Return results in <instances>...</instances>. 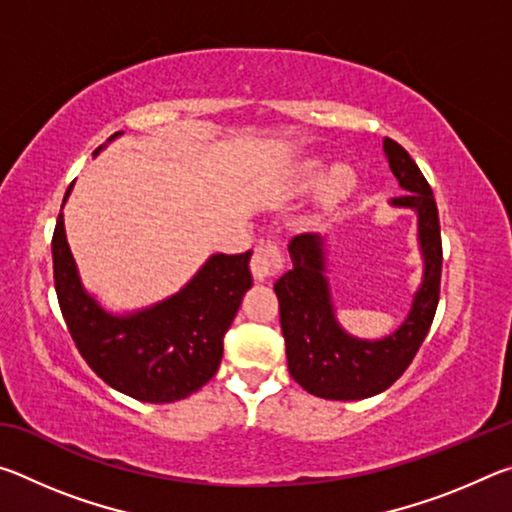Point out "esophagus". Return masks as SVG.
Segmentation results:
<instances>
[{
	"instance_id": "esophagus-1",
	"label": "esophagus",
	"mask_w": 512,
	"mask_h": 512,
	"mask_svg": "<svg viewBox=\"0 0 512 512\" xmlns=\"http://www.w3.org/2000/svg\"><path fill=\"white\" fill-rule=\"evenodd\" d=\"M284 259L280 248L275 244H259L255 248V255L250 259V271L257 282H266L282 271Z\"/></svg>"
}]
</instances>
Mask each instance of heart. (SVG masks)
<instances>
[{
    "instance_id": "b5f03b06",
    "label": "heart",
    "mask_w": 512,
    "mask_h": 512,
    "mask_svg": "<svg viewBox=\"0 0 512 512\" xmlns=\"http://www.w3.org/2000/svg\"><path fill=\"white\" fill-rule=\"evenodd\" d=\"M302 176L307 180H316L320 176V162H307L305 167H302ZM350 185H352V171L348 167H334L325 180V189L329 196L345 194L350 189Z\"/></svg>"
}]
</instances>
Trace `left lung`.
Listing matches in <instances>:
<instances>
[{
  "instance_id": "left-lung-1",
  "label": "left lung",
  "mask_w": 512,
  "mask_h": 512,
  "mask_svg": "<svg viewBox=\"0 0 512 512\" xmlns=\"http://www.w3.org/2000/svg\"><path fill=\"white\" fill-rule=\"evenodd\" d=\"M384 155L402 189L391 207L418 216L422 282L404 323L384 339H359L336 320L327 282L325 237L302 232L289 241L293 268L275 282L280 325L287 343L289 372L307 393L323 400H366L384 393L409 368L436 316L443 271L438 207L433 192L413 158L391 137H384Z\"/></svg>"
}]
</instances>
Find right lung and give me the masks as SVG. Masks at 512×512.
Returning <instances> with one entry per match:
<instances>
[{
  "label": "right lung",
  "mask_w": 512,
  "mask_h": 512,
  "mask_svg": "<svg viewBox=\"0 0 512 512\" xmlns=\"http://www.w3.org/2000/svg\"><path fill=\"white\" fill-rule=\"evenodd\" d=\"M119 135L121 131L108 142ZM51 255L58 305L81 357L115 391L151 404L185 400L214 377L223 357V336L253 287L248 268L253 250L216 253L173 296L151 307L112 314L83 287L67 244L63 212L56 221Z\"/></svg>",
  "instance_id": "1"
}]
</instances>
